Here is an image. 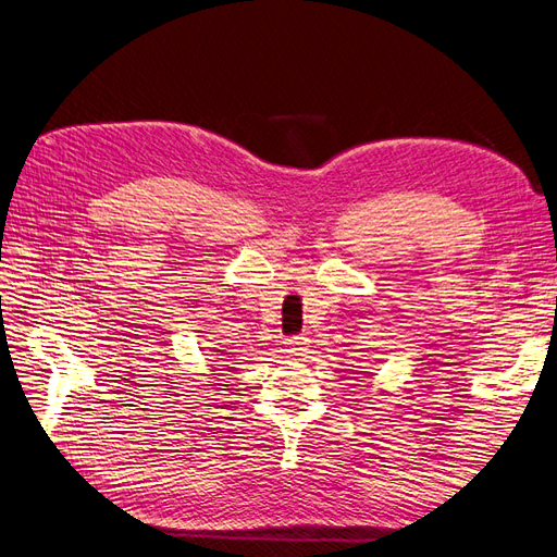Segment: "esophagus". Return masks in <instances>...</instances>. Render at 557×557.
I'll return each instance as SVG.
<instances>
[{
	"mask_svg": "<svg viewBox=\"0 0 557 557\" xmlns=\"http://www.w3.org/2000/svg\"><path fill=\"white\" fill-rule=\"evenodd\" d=\"M283 350L288 356H305L309 350V339H305V336H290V339L283 342Z\"/></svg>",
	"mask_w": 557,
	"mask_h": 557,
	"instance_id": "esophagus-1",
	"label": "esophagus"
}]
</instances>
